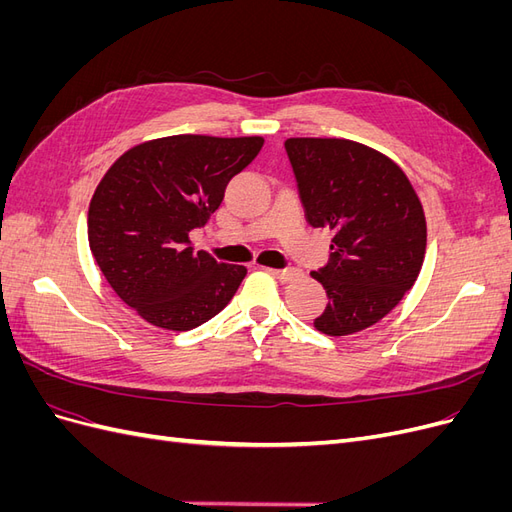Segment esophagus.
Wrapping results in <instances>:
<instances>
[{"mask_svg": "<svg viewBox=\"0 0 512 512\" xmlns=\"http://www.w3.org/2000/svg\"><path fill=\"white\" fill-rule=\"evenodd\" d=\"M269 273L273 277H277L280 282H292V280H297V277H301L299 269H269Z\"/></svg>", "mask_w": 512, "mask_h": 512, "instance_id": "1", "label": "esophagus"}]
</instances>
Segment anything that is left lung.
<instances>
[{
    "mask_svg": "<svg viewBox=\"0 0 512 512\" xmlns=\"http://www.w3.org/2000/svg\"><path fill=\"white\" fill-rule=\"evenodd\" d=\"M305 220L333 232L331 256L312 277L329 303L314 320L350 335L382 320L423 267L427 224L406 173L380 151L346 138H288Z\"/></svg>",
    "mask_w": 512,
    "mask_h": 512,
    "instance_id": "obj_1",
    "label": "left lung"
}]
</instances>
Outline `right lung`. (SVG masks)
Wrapping results in <instances>:
<instances>
[{
  "instance_id": "right-lung-1",
  "label": "right lung",
  "mask_w": 512,
  "mask_h": 512,
  "mask_svg": "<svg viewBox=\"0 0 512 512\" xmlns=\"http://www.w3.org/2000/svg\"><path fill=\"white\" fill-rule=\"evenodd\" d=\"M265 138L179 134L136 145L106 170L87 215L89 247L117 297L147 322L190 331L235 297L247 273L190 241Z\"/></svg>"
}]
</instances>
